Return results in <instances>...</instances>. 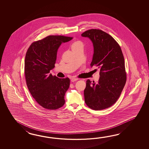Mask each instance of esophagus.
<instances>
[{
	"instance_id": "1",
	"label": "esophagus",
	"mask_w": 149,
	"mask_h": 149,
	"mask_svg": "<svg viewBox=\"0 0 149 149\" xmlns=\"http://www.w3.org/2000/svg\"><path fill=\"white\" fill-rule=\"evenodd\" d=\"M78 78H72L71 79V81H72V82H74V81H76L77 80H78Z\"/></svg>"
}]
</instances>
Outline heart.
<instances>
[{"label":"heart","mask_w":149,"mask_h":149,"mask_svg":"<svg viewBox=\"0 0 149 149\" xmlns=\"http://www.w3.org/2000/svg\"><path fill=\"white\" fill-rule=\"evenodd\" d=\"M82 46H83V44L81 41H75L73 42L72 44L71 45V48H72V49H76V48L80 47H82Z\"/></svg>","instance_id":"obj_1"}]
</instances>
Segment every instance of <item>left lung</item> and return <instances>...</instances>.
I'll return each mask as SVG.
<instances>
[{"label":"left lung","mask_w":149,"mask_h":149,"mask_svg":"<svg viewBox=\"0 0 149 149\" xmlns=\"http://www.w3.org/2000/svg\"><path fill=\"white\" fill-rule=\"evenodd\" d=\"M92 41L94 54L91 67L100 70L97 83L88 79L84 90L86 104L94 110L110 108L117 101L126 82L125 61L120 47L110 35L99 29L81 34Z\"/></svg>","instance_id":"left-lung-1"}]
</instances>
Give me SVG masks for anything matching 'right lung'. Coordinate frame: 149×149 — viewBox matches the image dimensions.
<instances>
[{"mask_svg": "<svg viewBox=\"0 0 149 149\" xmlns=\"http://www.w3.org/2000/svg\"><path fill=\"white\" fill-rule=\"evenodd\" d=\"M72 37L49 36L35 41L26 52L24 72L26 85L32 97L42 107L56 110L65 103L64 95L70 79L58 78L49 73L55 67L57 50L63 42Z\"/></svg>", "mask_w": 149, "mask_h": 149, "instance_id": "add662e5", "label": "right lung"}]
</instances>
